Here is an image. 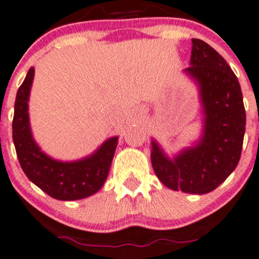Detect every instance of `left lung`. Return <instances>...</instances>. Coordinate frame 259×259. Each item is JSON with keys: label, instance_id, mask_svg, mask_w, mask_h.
Listing matches in <instances>:
<instances>
[{"label": "left lung", "instance_id": "obj_1", "mask_svg": "<svg viewBox=\"0 0 259 259\" xmlns=\"http://www.w3.org/2000/svg\"><path fill=\"white\" fill-rule=\"evenodd\" d=\"M190 66L185 71L200 87L206 113L204 133L195 147L167 158L152 142L151 161L157 178L172 190L206 194L238 166L245 132V108L236 75L216 50L192 39Z\"/></svg>", "mask_w": 259, "mask_h": 259}]
</instances>
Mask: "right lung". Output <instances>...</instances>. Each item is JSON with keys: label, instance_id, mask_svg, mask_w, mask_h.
<instances>
[{"label": "right lung", "instance_id": "1", "mask_svg": "<svg viewBox=\"0 0 259 259\" xmlns=\"http://www.w3.org/2000/svg\"><path fill=\"white\" fill-rule=\"evenodd\" d=\"M33 78L34 67H30L15 100L13 139L21 168L29 180L55 199L89 197L105 184L118 138H111L96 153L76 162H60L46 156L33 141L29 127L28 100Z\"/></svg>", "mask_w": 259, "mask_h": 259}]
</instances>
